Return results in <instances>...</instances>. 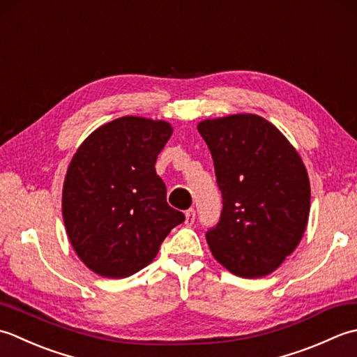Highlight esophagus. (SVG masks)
<instances>
[{
    "mask_svg": "<svg viewBox=\"0 0 357 357\" xmlns=\"http://www.w3.org/2000/svg\"><path fill=\"white\" fill-rule=\"evenodd\" d=\"M185 215H186L185 223H186V225H192L194 220H195V209H194V208H189V209L186 211V213H185Z\"/></svg>",
    "mask_w": 357,
    "mask_h": 357,
    "instance_id": "1",
    "label": "esophagus"
}]
</instances>
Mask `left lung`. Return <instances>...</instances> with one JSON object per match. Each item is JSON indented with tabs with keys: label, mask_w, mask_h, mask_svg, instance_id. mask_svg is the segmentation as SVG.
I'll use <instances>...</instances> for the list:
<instances>
[{
	"label": "left lung",
	"mask_w": 357,
	"mask_h": 357,
	"mask_svg": "<svg viewBox=\"0 0 357 357\" xmlns=\"http://www.w3.org/2000/svg\"><path fill=\"white\" fill-rule=\"evenodd\" d=\"M213 155L222 213L206 231L213 256L232 274L273 273L296 250L310 214V180L280 130L254 114L197 126Z\"/></svg>",
	"instance_id": "obj_1"
}]
</instances>
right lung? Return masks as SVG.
I'll list each match as a JSON object with an SVG mask.
<instances>
[{"instance_id": "add662e5", "label": "right lung", "mask_w": 357, "mask_h": 357, "mask_svg": "<svg viewBox=\"0 0 357 357\" xmlns=\"http://www.w3.org/2000/svg\"><path fill=\"white\" fill-rule=\"evenodd\" d=\"M172 135L166 121L121 117L86 138L63 186L72 246L103 278H129L157 256L185 214L166 202L155 162Z\"/></svg>"}]
</instances>
